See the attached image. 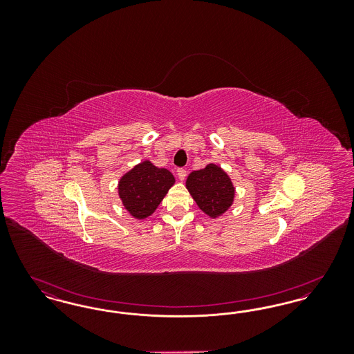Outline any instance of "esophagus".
<instances>
[{"label": "esophagus", "instance_id": "obj_1", "mask_svg": "<svg viewBox=\"0 0 354 354\" xmlns=\"http://www.w3.org/2000/svg\"><path fill=\"white\" fill-rule=\"evenodd\" d=\"M178 178H179V180H185V176H187V171L185 169H178Z\"/></svg>", "mask_w": 354, "mask_h": 354}]
</instances>
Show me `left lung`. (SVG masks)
<instances>
[{
	"mask_svg": "<svg viewBox=\"0 0 354 354\" xmlns=\"http://www.w3.org/2000/svg\"><path fill=\"white\" fill-rule=\"evenodd\" d=\"M185 187L198 207L212 219L221 216L234 204V183L227 172L215 163L192 171L185 180Z\"/></svg>",
	"mask_w": 354,
	"mask_h": 354,
	"instance_id": "left-lung-1",
	"label": "left lung"
}]
</instances>
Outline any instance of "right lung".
Wrapping results in <instances>:
<instances>
[{
  "mask_svg": "<svg viewBox=\"0 0 354 354\" xmlns=\"http://www.w3.org/2000/svg\"><path fill=\"white\" fill-rule=\"evenodd\" d=\"M174 185L175 178L169 169L143 160L119 179L118 195L129 214L143 220L151 216Z\"/></svg>",
  "mask_w": 354,
  "mask_h": 354,
  "instance_id": "obj_1",
  "label": "right lung"
}]
</instances>
